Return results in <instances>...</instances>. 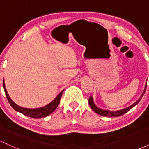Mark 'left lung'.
<instances>
[{
  "instance_id": "8db88e82",
  "label": "left lung",
  "mask_w": 149,
  "mask_h": 149,
  "mask_svg": "<svg viewBox=\"0 0 149 149\" xmlns=\"http://www.w3.org/2000/svg\"><path fill=\"white\" fill-rule=\"evenodd\" d=\"M146 86H147V83L146 84L144 91H143V93H142V95H141L140 98H139V100H138L137 101H136V102L134 103V104L131 105V106H128V107L126 108V109H122V110L117 111H111L102 110V109H98L97 106H95L94 103H93V98H92V97H90V98H89V99H88L89 105H90L91 108V109L93 110V111H95V113H96L100 114V115L103 116H107V117H118V116H122V115H123V114L126 113H127L128 111L131 110V109H132L133 107H134L136 105L138 104V103H139V101H141V99L142 98L143 95H144V93L146 92Z\"/></svg>"
}]
</instances>
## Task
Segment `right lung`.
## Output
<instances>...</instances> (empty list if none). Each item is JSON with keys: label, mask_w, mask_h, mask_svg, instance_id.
I'll return each mask as SVG.
<instances>
[{"label": "right lung", "mask_w": 149, "mask_h": 149, "mask_svg": "<svg viewBox=\"0 0 149 149\" xmlns=\"http://www.w3.org/2000/svg\"><path fill=\"white\" fill-rule=\"evenodd\" d=\"M3 86L5 93H6L8 101V103H10V106H12L13 109L14 110L16 111L21 113H23V115L26 116H29V117H31V118H43V117H46L47 116L52 113L56 110V108L58 107L59 103H60L61 98L63 92V91H62L57 95V97L55 98L52 102L50 103L49 104H48L46 106H43V107L42 108H39V109H25V108H22L21 106H18V105L15 104V103L12 101L11 98H10V96H9L7 90H6V86H5L4 81H3Z\"/></svg>", "instance_id": "add662e5"}]
</instances>
